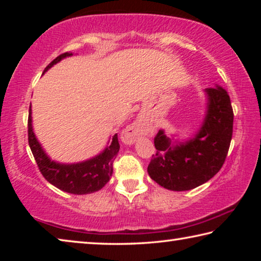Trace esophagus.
<instances>
[{
  "mask_svg": "<svg viewBox=\"0 0 261 261\" xmlns=\"http://www.w3.org/2000/svg\"><path fill=\"white\" fill-rule=\"evenodd\" d=\"M141 132H143V124H141V122L138 121L134 123V124L130 125L125 130V141L127 144H131L137 138V136L141 135Z\"/></svg>",
  "mask_w": 261,
  "mask_h": 261,
  "instance_id": "34e87169",
  "label": "esophagus"
}]
</instances>
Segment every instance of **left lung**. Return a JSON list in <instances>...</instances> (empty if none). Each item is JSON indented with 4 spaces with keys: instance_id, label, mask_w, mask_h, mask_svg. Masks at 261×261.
I'll use <instances>...</instances> for the list:
<instances>
[{
    "instance_id": "left-lung-1",
    "label": "left lung",
    "mask_w": 261,
    "mask_h": 261,
    "mask_svg": "<svg viewBox=\"0 0 261 261\" xmlns=\"http://www.w3.org/2000/svg\"><path fill=\"white\" fill-rule=\"evenodd\" d=\"M204 92L206 114L192 138L178 141L167 137L163 130H159L154 138L156 153L147 167L148 175L171 191H188L206 183L227 158L233 123L230 98L219 85Z\"/></svg>"
}]
</instances>
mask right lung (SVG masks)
<instances>
[{
	"instance_id": "obj_1",
	"label": "right lung",
	"mask_w": 261,
	"mask_h": 261,
	"mask_svg": "<svg viewBox=\"0 0 261 261\" xmlns=\"http://www.w3.org/2000/svg\"><path fill=\"white\" fill-rule=\"evenodd\" d=\"M69 56H72V53H64L57 56L47 65L43 73ZM29 145L43 177L57 189L72 194L93 193L102 189L112 177L113 162L120 151L117 135H114L112 143L102 152L86 161L60 163L51 160L34 135L31 106L29 112Z\"/></svg>"
}]
</instances>
